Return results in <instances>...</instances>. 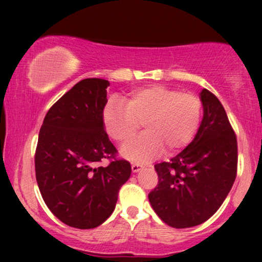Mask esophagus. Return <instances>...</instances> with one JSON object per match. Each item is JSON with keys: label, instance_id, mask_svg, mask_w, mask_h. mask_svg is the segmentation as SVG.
I'll return each instance as SVG.
<instances>
[{"label": "esophagus", "instance_id": "obj_1", "mask_svg": "<svg viewBox=\"0 0 262 262\" xmlns=\"http://www.w3.org/2000/svg\"><path fill=\"white\" fill-rule=\"evenodd\" d=\"M143 168V166L141 163H132L131 164V169L134 173H137V171H139Z\"/></svg>", "mask_w": 262, "mask_h": 262}]
</instances>
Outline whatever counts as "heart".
<instances>
[{"label": "heart", "instance_id": "obj_1", "mask_svg": "<svg viewBox=\"0 0 262 262\" xmlns=\"http://www.w3.org/2000/svg\"><path fill=\"white\" fill-rule=\"evenodd\" d=\"M202 103L195 95L178 89L152 84L132 91L124 103L110 101L103 111V125L111 137L126 144L134 137L139 123L146 132L125 145V159L146 161L160 155L164 149L174 154L184 149L198 130Z\"/></svg>", "mask_w": 262, "mask_h": 262}]
</instances>
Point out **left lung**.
I'll use <instances>...</instances> for the list:
<instances>
[{
	"label": "left lung",
	"instance_id": "8db88e82",
	"mask_svg": "<svg viewBox=\"0 0 262 262\" xmlns=\"http://www.w3.org/2000/svg\"><path fill=\"white\" fill-rule=\"evenodd\" d=\"M203 120L193 141L170 162L155 164L159 184L149 193L169 227L192 228L209 220L227 198L237 170V141L220 100L200 92Z\"/></svg>",
	"mask_w": 262,
	"mask_h": 262
}]
</instances>
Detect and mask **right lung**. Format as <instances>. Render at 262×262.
<instances>
[{"instance_id":"right-lung-1","label":"right lung","mask_w":262,"mask_h":262,"mask_svg":"<svg viewBox=\"0 0 262 262\" xmlns=\"http://www.w3.org/2000/svg\"><path fill=\"white\" fill-rule=\"evenodd\" d=\"M110 82L85 78L46 113L35 150V178L50 211L64 224L93 229L116 207L131 164L117 160L103 125ZM112 158L107 167L98 166Z\"/></svg>"}]
</instances>
